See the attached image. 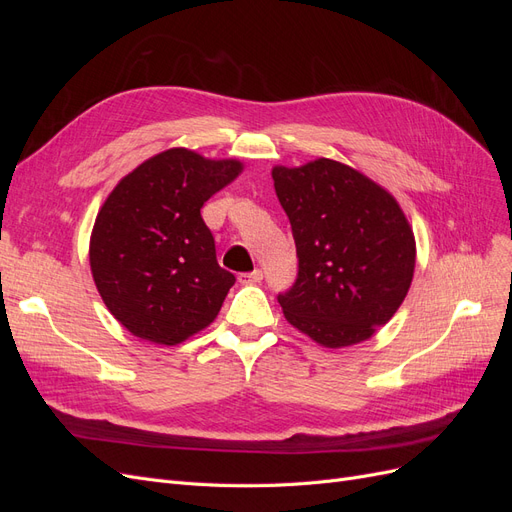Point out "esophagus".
Returning a JSON list of instances; mask_svg holds the SVG:
<instances>
[{
    "instance_id": "1",
    "label": "esophagus",
    "mask_w": 512,
    "mask_h": 512,
    "mask_svg": "<svg viewBox=\"0 0 512 512\" xmlns=\"http://www.w3.org/2000/svg\"><path fill=\"white\" fill-rule=\"evenodd\" d=\"M262 280V271L260 269H254L250 273H241L239 275V282L241 284H258Z\"/></svg>"
}]
</instances>
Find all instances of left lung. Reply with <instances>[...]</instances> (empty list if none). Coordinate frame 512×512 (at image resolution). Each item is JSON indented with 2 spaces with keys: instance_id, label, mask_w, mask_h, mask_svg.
Returning a JSON list of instances; mask_svg holds the SVG:
<instances>
[{
  "instance_id": "left-lung-1",
  "label": "left lung",
  "mask_w": 512,
  "mask_h": 512,
  "mask_svg": "<svg viewBox=\"0 0 512 512\" xmlns=\"http://www.w3.org/2000/svg\"><path fill=\"white\" fill-rule=\"evenodd\" d=\"M299 273L277 294L286 320L327 348L369 339L404 303L416 243L397 200L342 162L273 168Z\"/></svg>"
}]
</instances>
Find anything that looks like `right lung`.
Instances as JSON below:
<instances>
[{"mask_svg":"<svg viewBox=\"0 0 512 512\" xmlns=\"http://www.w3.org/2000/svg\"><path fill=\"white\" fill-rule=\"evenodd\" d=\"M241 170L237 160L175 147L136 166L104 200L89 265L108 312L132 335L175 346L218 316L235 275L218 265L200 209Z\"/></svg>","mask_w":512,"mask_h":512,"instance_id":"right-lung-1","label":"right lung"}]
</instances>
